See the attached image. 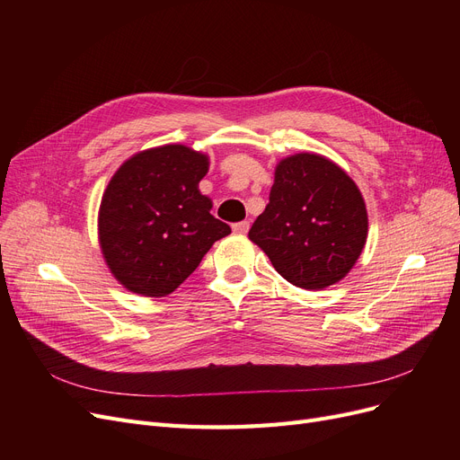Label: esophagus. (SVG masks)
<instances>
[{"label":"esophagus","instance_id":"1","mask_svg":"<svg viewBox=\"0 0 460 460\" xmlns=\"http://www.w3.org/2000/svg\"><path fill=\"white\" fill-rule=\"evenodd\" d=\"M233 231L238 233V234H246L250 231V222L244 220V222H236L233 224Z\"/></svg>","mask_w":460,"mask_h":460}]
</instances>
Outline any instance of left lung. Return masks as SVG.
I'll use <instances>...</instances> for the list:
<instances>
[{
    "label": "left lung",
    "instance_id": "left-lung-1",
    "mask_svg": "<svg viewBox=\"0 0 460 460\" xmlns=\"http://www.w3.org/2000/svg\"><path fill=\"white\" fill-rule=\"evenodd\" d=\"M274 269L319 291L343 279L367 238V210L354 181L324 156L302 153L276 167L270 203L250 229Z\"/></svg>",
    "mask_w": 460,
    "mask_h": 460
}]
</instances>
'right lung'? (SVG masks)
I'll return each mask as SVG.
<instances>
[{
    "label": "right lung",
    "instance_id": "add662e5",
    "mask_svg": "<svg viewBox=\"0 0 460 460\" xmlns=\"http://www.w3.org/2000/svg\"><path fill=\"white\" fill-rule=\"evenodd\" d=\"M205 155L184 145L143 151L119 167L101 203L99 233L113 276L143 296H165L231 227L198 190Z\"/></svg>",
    "mask_w": 460,
    "mask_h": 460
}]
</instances>
